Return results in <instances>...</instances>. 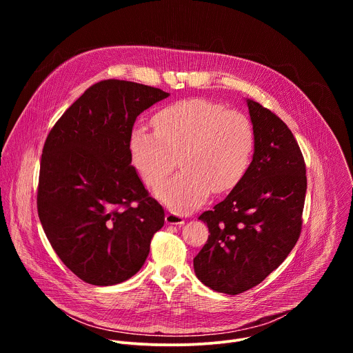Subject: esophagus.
Here are the masks:
<instances>
[{
    "label": "esophagus",
    "instance_id": "esophagus-1",
    "mask_svg": "<svg viewBox=\"0 0 353 353\" xmlns=\"http://www.w3.org/2000/svg\"><path fill=\"white\" fill-rule=\"evenodd\" d=\"M165 221H166L168 225H184V218L177 215V214H173V212L166 214Z\"/></svg>",
    "mask_w": 353,
    "mask_h": 353
}]
</instances>
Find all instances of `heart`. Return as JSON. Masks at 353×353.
<instances>
[{"label": "heart", "mask_w": 353, "mask_h": 353, "mask_svg": "<svg viewBox=\"0 0 353 353\" xmlns=\"http://www.w3.org/2000/svg\"><path fill=\"white\" fill-rule=\"evenodd\" d=\"M155 132L135 127L130 138L132 165L155 187L177 166L181 173L155 195L177 214L203 207L212 190L225 192L245 176L254 155L256 135L250 119L205 99H188L154 116Z\"/></svg>", "instance_id": "obj_1"}]
</instances>
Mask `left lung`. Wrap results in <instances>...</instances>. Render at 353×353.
Wrapping results in <instances>:
<instances>
[{
    "instance_id": "obj_1",
    "label": "left lung",
    "mask_w": 353,
    "mask_h": 353,
    "mask_svg": "<svg viewBox=\"0 0 353 353\" xmlns=\"http://www.w3.org/2000/svg\"><path fill=\"white\" fill-rule=\"evenodd\" d=\"M256 135L251 165L229 195L198 219L210 236L194 259L196 278L239 294L263 282L294 247L307 190L306 166L288 125L245 99Z\"/></svg>"
}]
</instances>
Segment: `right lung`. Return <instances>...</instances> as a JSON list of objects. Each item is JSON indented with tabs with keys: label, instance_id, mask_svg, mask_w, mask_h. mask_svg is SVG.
<instances>
[{
	"label": "right lung",
	"instance_id": "right-lung-1",
	"mask_svg": "<svg viewBox=\"0 0 353 353\" xmlns=\"http://www.w3.org/2000/svg\"><path fill=\"white\" fill-rule=\"evenodd\" d=\"M168 96L130 81L97 82L46 139L39 218L60 260L86 283L112 286L135 275L165 223L131 163L130 138L137 117Z\"/></svg>",
	"mask_w": 353,
	"mask_h": 353
}]
</instances>
